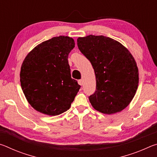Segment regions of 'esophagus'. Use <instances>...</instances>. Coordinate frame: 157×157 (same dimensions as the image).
Instances as JSON below:
<instances>
[{"mask_svg":"<svg viewBox=\"0 0 157 157\" xmlns=\"http://www.w3.org/2000/svg\"><path fill=\"white\" fill-rule=\"evenodd\" d=\"M78 84L79 85H81V86H82V85H83V80H82V79H79Z\"/></svg>","mask_w":157,"mask_h":157,"instance_id":"esophagus-1","label":"esophagus"}]
</instances>
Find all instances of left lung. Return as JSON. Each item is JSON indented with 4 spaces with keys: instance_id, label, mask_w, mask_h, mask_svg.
<instances>
[{
    "instance_id": "8db88e82",
    "label": "left lung",
    "mask_w": 157,
    "mask_h": 157,
    "mask_svg": "<svg viewBox=\"0 0 157 157\" xmlns=\"http://www.w3.org/2000/svg\"><path fill=\"white\" fill-rule=\"evenodd\" d=\"M78 46L94 69L96 91L89 97L93 107L105 114L123 110L139 85V69L131 53L118 41L102 35L79 37Z\"/></svg>"
}]
</instances>
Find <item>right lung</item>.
<instances>
[{
	"label": "right lung",
	"mask_w": 157,
	"mask_h": 157,
	"mask_svg": "<svg viewBox=\"0 0 157 157\" xmlns=\"http://www.w3.org/2000/svg\"><path fill=\"white\" fill-rule=\"evenodd\" d=\"M74 47L71 37H53L36 46L23 61L21 88L29 104L39 112L57 116L70 109L80 89L71 78L68 61Z\"/></svg>",
	"instance_id": "right-lung-1"
}]
</instances>
